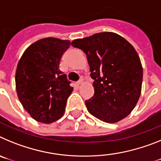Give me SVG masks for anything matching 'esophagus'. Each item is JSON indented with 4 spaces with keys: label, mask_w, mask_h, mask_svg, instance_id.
I'll return each mask as SVG.
<instances>
[{
    "label": "esophagus",
    "mask_w": 161,
    "mask_h": 161,
    "mask_svg": "<svg viewBox=\"0 0 161 161\" xmlns=\"http://www.w3.org/2000/svg\"><path fill=\"white\" fill-rule=\"evenodd\" d=\"M82 83H83V77L81 76V77H80V79L79 81L76 82V85H78V86H79V85H81Z\"/></svg>",
    "instance_id": "esophagus-1"
}]
</instances>
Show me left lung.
Listing matches in <instances>:
<instances>
[{"label": "left lung", "instance_id": "obj_1", "mask_svg": "<svg viewBox=\"0 0 161 161\" xmlns=\"http://www.w3.org/2000/svg\"><path fill=\"white\" fill-rule=\"evenodd\" d=\"M72 46L85 52L94 94L85 101L88 111L101 121L117 123L136 106L141 93L143 68L137 52L113 32L75 39Z\"/></svg>", "mask_w": 161, "mask_h": 161}]
</instances>
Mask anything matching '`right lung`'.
Returning a JSON list of instances; mask_svg holds the SVG:
<instances>
[{
	"mask_svg": "<svg viewBox=\"0 0 161 161\" xmlns=\"http://www.w3.org/2000/svg\"><path fill=\"white\" fill-rule=\"evenodd\" d=\"M70 43L59 38H42L28 47L18 62L15 75L18 97L38 122L52 123L64 113L73 88L59 70V63Z\"/></svg>",
	"mask_w": 161,
	"mask_h": 161,
	"instance_id": "add662e5",
	"label": "right lung"
}]
</instances>
